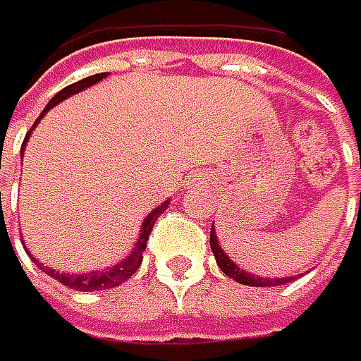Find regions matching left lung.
Segmentation results:
<instances>
[{
    "mask_svg": "<svg viewBox=\"0 0 361 361\" xmlns=\"http://www.w3.org/2000/svg\"><path fill=\"white\" fill-rule=\"evenodd\" d=\"M210 247H212V253L216 257V264L219 269L231 277L233 281H238L243 286H255V288H269V286H281V283H288V281H293L297 277H257V275H251V273H245L238 264H235L233 259H229V255L225 253V249L221 247L219 243V235L212 227V233H210Z\"/></svg>",
    "mask_w": 361,
    "mask_h": 361,
    "instance_id": "left-lung-1",
    "label": "left lung"
}]
</instances>
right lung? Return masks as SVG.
Returning a JSON list of instances; mask_svg holds the SVG:
<instances>
[{
  "label": "right lung",
  "mask_w": 361,
  "mask_h": 361,
  "mask_svg": "<svg viewBox=\"0 0 361 361\" xmlns=\"http://www.w3.org/2000/svg\"><path fill=\"white\" fill-rule=\"evenodd\" d=\"M104 78H108V73H97V75L84 78V80H80V82H75V84H71V86L62 88L58 94H54V97H51V102L45 106V110L40 112V116L36 118V123L32 126V130L27 132V136H25V140H23V147H21V158H23V149H25V145H27V138L32 136V132H34V128L38 126V121H40V118H43L56 104L68 99L71 94H78V92L90 88L92 84L102 82ZM166 207H169V199H166L162 205H158L156 210H151V212L147 214V219L142 221V227H140V231H138V240H136V245L132 247V251H130L126 257H123L121 262H116L114 267H108V269H102V271H90V273H71V275H68V273H60V271H56V269L43 267L34 255H30V257L36 262V267L43 269L49 277L58 279V281L64 283L66 288L80 290V293H94V290H110V288H116V286H121L123 281L130 279V277L138 271L140 262H142V253H145V249H147L149 233H151V229H154L158 216L166 210Z\"/></svg>",
  "instance_id": "obj_1"
}]
</instances>
